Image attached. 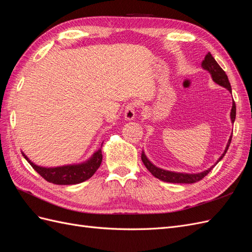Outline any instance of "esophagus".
<instances>
[{
  "label": "esophagus",
  "mask_w": 252,
  "mask_h": 252,
  "mask_svg": "<svg viewBox=\"0 0 252 252\" xmlns=\"http://www.w3.org/2000/svg\"><path fill=\"white\" fill-rule=\"evenodd\" d=\"M125 119L127 121H132L135 117V104L134 103H129L126 108H125Z\"/></svg>",
  "instance_id": "34e87169"
}]
</instances>
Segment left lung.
<instances>
[{
  "label": "left lung",
  "mask_w": 252,
  "mask_h": 252,
  "mask_svg": "<svg viewBox=\"0 0 252 252\" xmlns=\"http://www.w3.org/2000/svg\"><path fill=\"white\" fill-rule=\"evenodd\" d=\"M202 67L204 68L205 70H207L210 74L211 78L213 80V82H216L217 84H219L220 86H223L224 88L228 89L231 93V86L229 80H228L227 74L225 73V71L220 67V65L217 63V61L213 59V57L211 56V53L208 52L207 55L205 56V59L203 60L202 62ZM235 103L232 102V108H231V112H230V119L232 123H234L235 120ZM231 138L232 134L230 135L229 140H228V143L226 145V148L224 150V154L220 157V158L217 161V163L211 166L210 168H208L207 170L199 172V173H183V172H174V171H169V170H164L162 168H158V167L155 166L152 164L149 159L147 158V157L145 156L144 151L142 152V161L145 165V167L152 173L154 177H156L157 179L161 180L163 182H167V183H179V184H192V183L199 182L201 181L203 178H205L211 170L213 167H215L220 159H222L225 156V154L228 150V147H229L230 142H231Z\"/></svg>",
  "instance_id": "8db88e82"
}]
</instances>
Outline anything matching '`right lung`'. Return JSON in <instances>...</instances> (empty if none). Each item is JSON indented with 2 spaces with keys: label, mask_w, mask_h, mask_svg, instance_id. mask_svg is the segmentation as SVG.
Instances as JSON below:
<instances>
[{
  "label": "right lung",
  "mask_w": 252,
  "mask_h": 252,
  "mask_svg": "<svg viewBox=\"0 0 252 252\" xmlns=\"http://www.w3.org/2000/svg\"><path fill=\"white\" fill-rule=\"evenodd\" d=\"M22 155L42 178H44L47 182L57 185L79 184V183L90 179L98 169L103 158L102 150L98 149L86 162L60 167H50L49 168V167H42L33 164L27 158V156H25L24 152H22Z\"/></svg>",
  "instance_id": "1"
}]
</instances>
